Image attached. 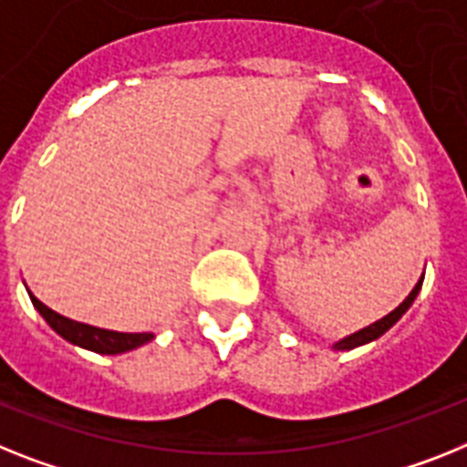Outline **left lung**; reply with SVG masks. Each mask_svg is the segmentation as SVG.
<instances>
[{"instance_id": "left-lung-1", "label": "left lung", "mask_w": 467, "mask_h": 467, "mask_svg": "<svg viewBox=\"0 0 467 467\" xmlns=\"http://www.w3.org/2000/svg\"><path fill=\"white\" fill-rule=\"evenodd\" d=\"M422 277H425V273H422L420 275V280L415 282V287L410 289V294L409 296H406V299L401 301V304H399L397 308H394V311L391 313H387L385 318H379V320H375L373 325H368V327H363V330H358V332H354V335H347V337H342V339H339V342H335L332 344V351H351V348H358V347H363V344H370V342H375V339H378V337H382L385 335L387 330H389V327H394V325L399 323V318H401L403 313L409 311L410 306H413V301H415V296H418V294H420V287H422Z\"/></svg>"}]
</instances>
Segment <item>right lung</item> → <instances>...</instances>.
Instances as JSON below:
<instances>
[{"label":"right lung","mask_w":467,"mask_h":467,"mask_svg":"<svg viewBox=\"0 0 467 467\" xmlns=\"http://www.w3.org/2000/svg\"><path fill=\"white\" fill-rule=\"evenodd\" d=\"M27 294H30V289H27ZM30 301H33V306L37 308V313H40L42 318L47 320V325H49L58 337H64L66 342L76 344V347L94 351V354H125V351H132V348L142 347V344L154 339V332H119L70 320L66 318V316H61V313L52 311L49 306H45L35 294H30Z\"/></svg>","instance_id":"right-lung-1"}]
</instances>
